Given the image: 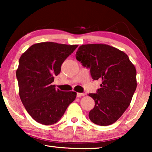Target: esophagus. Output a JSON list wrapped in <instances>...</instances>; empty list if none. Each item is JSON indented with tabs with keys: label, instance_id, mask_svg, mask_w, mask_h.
Segmentation results:
<instances>
[{
	"label": "esophagus",
	"instance_id": "1",
	"mask_svg": "<svg viewBox=\"0 0 152 152\" xmlns=\"http://www.w3.org/2000/svg\"><path fill=\"white\" fill-rule=\"evenodd\" d=\"M85 96L84 93H77V97H81Z\"/></svg>",
	"mask_w": 152,
	"mask_h": 152
}]
</instances>
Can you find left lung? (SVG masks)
<instances>
[{
	"label": "left lung",
	"mask_w": 152,
	"mask_h": 152,
	"mask_svg": "<svg viewBox=\"0 0 152 152\" xmlns=\"http://www.w3.org/2000/svg\"><path fill=\"white\" fill-rule=\"evenodd\" d=\"M76 56L90 68L94 80L102 81L96 94H88L95 102L88 117L97 125L112 124L132 102L137 85L135 66L124 52L102 43L81 45Z\"/></svg>",
	"instance_id": "obj_1"
}]
</instances>
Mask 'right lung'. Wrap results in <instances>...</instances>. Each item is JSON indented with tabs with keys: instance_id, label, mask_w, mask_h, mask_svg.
Segmentation results:
<instances>
[{
	"instance_id": "right-lung-1",
	"label": "right lung",
	"mask_w": 152,
	"mask_h": 152,
	"mask_svg": "<svg viewBox=\"0 0 152 152\" xmlns=\"http://www.w3.org/2000/svg\"><path fill=\"white\" fill-rule=\"evenodd\" d=\"M78 45L35 43L19 59L16 77L19 96L27 112L44 125L56 123L75 100V91H61L52 84L63 62Z\"/></svg>"
}]
</instances>
